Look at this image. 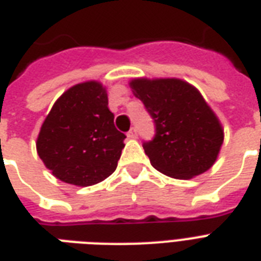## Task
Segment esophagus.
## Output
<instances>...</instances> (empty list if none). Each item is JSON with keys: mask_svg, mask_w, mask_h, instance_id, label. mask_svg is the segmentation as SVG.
Instances as JSON below:
<instances>
[{"mask_svg": "<svg viewBox=\"0 0 261 261\" xmlns=\"http://www.w3.org/2000/svg\"><path fill=\"white\" fill-rule=\"evenodd\" d=\"M127 137H128V138H130V139H135V138H137V137H138L137 128H134V127H133V128H131V130L128 131V133H127Z\"/></svg>", "mask_w": 261, "mask_h": 261, "instance_id": "1", "label": "esophagus"}]
</instances>
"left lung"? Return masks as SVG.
Here are the masks:
<instances>
[{
	"mask_svg": "<svg viewBox=\"0 0 261 261\" xmlns=\"http://www.w3.org/2000/svg\"><path fill=\"white\" fill-rule=\"evenodd\" d=\"M130 87L154 120L156 134L144 149L157 171L190 179L214 166L223 127L196 87L178 77H135Z\"/></svg>",
	"mask_w": 261,
	"mask_h": 261,
	"instance_id": "8db88e82",
	"label": "left lung"
}]
</instances>
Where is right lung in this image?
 <instances>
[{"mask_svg": "<svg viewBox=\"0 0 261 261\" xmlns=\"http://www.w3.org/2000/svg\"><path fill=\"white\" fill-rule=\"evenodd\" d=\"M108 94L97 81L77 83L60 95L42 123L37 152L56 178L91 186L116 170L126 135L116 130Z\"/></svg>", "mask_w": 261, "mask_h": 261, "instance_id": "add662e5", "label": "right lung"}]
</instances>
